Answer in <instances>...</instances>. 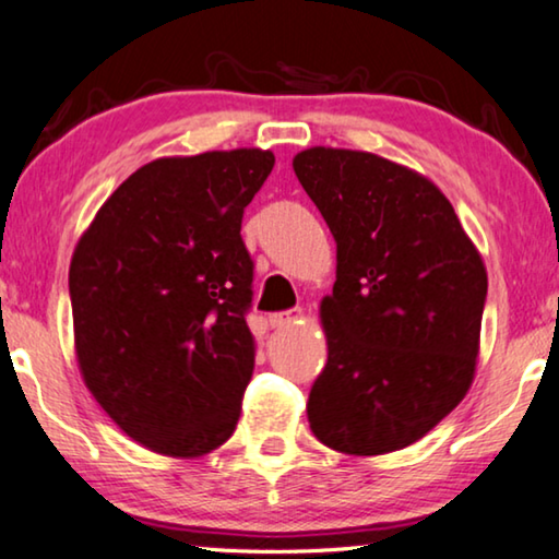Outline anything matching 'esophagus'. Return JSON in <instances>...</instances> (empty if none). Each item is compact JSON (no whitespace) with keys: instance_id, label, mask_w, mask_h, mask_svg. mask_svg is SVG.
Wrapping results in <instances>:
<instances>
[{"instance_id":"34e87169","label":"esophagus","mask_w":559,"mask_h":559,"mask_svg":"<svg viewBox=\"0 0 559 559\" xmlns=\"http://www.w3.org/2000/svg\"><path fill=\"white\" fill-rule=\"evenodd\" d=\"M301 316H304L301 308H290V311L271 313L269 316V326L271 329H286V326H290V323H296L298 319H301Z\"/></svg>"}]
</instances>
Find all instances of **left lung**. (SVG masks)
<instances>
[{
	"label": "left lung",
	"mask_w": 559,
	"mask_h": 559,
	"mask_svg": "<svg viewBox=\"0 0 559 559\" xmlns=\"http://www.w3.org/2000/svg\"><path fill=\"white\" fill-rule=\"evenodd\" d=\"M294 170L336 240V283L321 301L329 361L308 424L336 452H396L472 386L485 263L444 193L404 165L311 147Z\"/></svg>",
	"instance_id": "left-lung-1"
}]
</instances>
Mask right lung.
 Wrapping results in <instances>:
<instances>
[{
	"label": "right lung",
	"mask_w": 559,
	"mask_h": 559,
	"mask_svg": "<svg viewBox=\"0 0 559 559\" xmlns=\"http://www.w3.org/2000/svg\"><path fill=\"white\" fill-rule=\"evenodd\" d=\"M271 150L160 157L105 200L70 263L74 348L124 435L200 456L236 431L255 344L243 211Z\"/></svg>",
	"instance_id": "add662e5"
}]
</instances>
